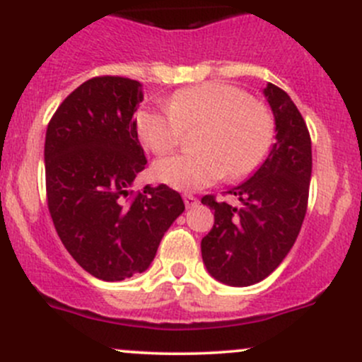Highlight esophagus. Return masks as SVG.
<instances>
[{
  "instance_id": "1",
  "label": "esophagus",
  "mask_w": 362,
  "mask_h": 362,
  "mask_svg": "<svg viewBox=\"0 0 362 362\" xmlns=\"http://www.w3.org/2000/svg\"><path fill=\"white\" fill-rule=\"evenodd\" d=\"M184 203L187 208H194L199 201H197V197L192 196V194H184Z\"/></svg>"
}]
</instances>
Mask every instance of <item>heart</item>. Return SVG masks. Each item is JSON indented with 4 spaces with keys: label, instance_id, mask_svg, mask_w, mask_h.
Here are the masks:
<instances>
[{
    "label": "heart",
    "instance_id": "b5f03b06",
    "mask_svg": "<svg viewBox=\"0 0 362 362\" xmlns=\"http://www.w3.org/2000/svg\"><path fill=\"white\" fill-rule=\"evenodd\" d=\"M196 128L197 151L154 165V177L177 191H197L226 175L246 177L262 165L274 139L269 109L229 83L208 81L178 90L168 109H146L136 116L140 140L158 156L177 149L185 132Z\"/></svg>",
    "mask_w": 362,
    "mask_h": 362
}]
</instances>
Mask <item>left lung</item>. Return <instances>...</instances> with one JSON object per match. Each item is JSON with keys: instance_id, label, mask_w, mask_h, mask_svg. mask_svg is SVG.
<instances>
[{"instance_id": "obj_1", "label": "left lung", "mask_w": 362, "mask_h": 362, "mask_svg": "<svg viewBox=\"0 0 362 362\" xmlns=\"http://www.w3.org/2000/svg\"><path fill=\"white\" fill-rule=\"evenodd\" d=\"M276 119V144L253 177L229 194L232 206L215 196L201 203L215 211V223L201 241L208 272L229 286H250L279 267L290 253L309 203L312 146L307 124L290 95L269 83L264 90Z\"/></svg>"}]
</instances>
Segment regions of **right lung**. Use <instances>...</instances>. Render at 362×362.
Wrapping results in <instances>:
<instances>
[{
	"label": "right lung",
	"mask_w": 362,
	"mask_h": 362,
	"mask_svg": "<svg viewBox=\"0 0 362 362\" xmlns=\"http://www.w3.org/2000/svg\"><path fill=\"white\" fill-rule=\"evenodd\" d=\"M142 85L97 76L67 95L45 139L47 201L71 257L102 281H123L154 260L165 232L185 210L168 185L132 184L147 165L133 114Z\"/></svg>",
	"instance_id": "right-lung-1"
}]
</instances>
